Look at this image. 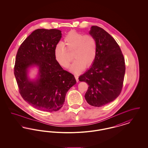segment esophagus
<instances>
[{"instance_id":"34e87169","label":"esophagus","mask_w":148,"mask_h":148,"mask_svg":"<svg viewBox=\"0 0 148 148\" xmlns=\"http://www.w3.org/2000/svg\"><path fill=\"white\" fill-rule=\"evenodd\" d=\"M74 77H75V79H76L77 82H78V81H79V79H78V77H78V75H77V74H75V75H74Z\"/></svg>"}]
</instances>
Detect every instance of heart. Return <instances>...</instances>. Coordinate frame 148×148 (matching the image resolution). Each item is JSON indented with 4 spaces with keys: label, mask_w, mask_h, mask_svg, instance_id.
Segmentation results:
<instances>
[{
    "label": "heart",
    "mask_w": 148,
    "mask_h": 148,
    "mask_svg": "<svg viewBox=\"0 0 148 148\" xmlns=\"http://www.w3.org/2000/svg\"><path fill=\"white\" fill-rule=\"evenodd\" d=\"M72 53L74 59L71 71L79 73L90 66L97 53V42L94 36L82 34L74 30L69 32L63 40V44H58L54 48V56L58 63L65 68L69 66L71 58L67 51Z\"/></svg>",
    "instance_id": "b5f03b06"
}]
</instances>
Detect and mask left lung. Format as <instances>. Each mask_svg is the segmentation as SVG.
Instances as JSON below:
<instances>
[{
    "label": "left lung",
    "mask_w": 148,
    "mask_h": 148,
    "mask_svg": "<svg viewBox=\"0 0 148 148\" xmlns=\"http://www.w3.org/2000/svg\"><path fill=\"white\" fill-rule=\"evenodd\" d=\"M89 34L97 42V56L90 69L79 80L89 85L85 94L87 103L101 107L113 101L121 92L125 60L119 45L105 30L92 26Z\"/></svg>",
    "instance_id": "obj_1"
}]
</instances>
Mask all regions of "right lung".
<instances>
[{"instance_id":"add662e5","label":"right lung","mask_w":148,"mask_h":148,"mask_svg":"<svg viewBox=\"0 0 148 148\" xmlns=\"http://www.w3.org/2000/svg\"><path fill=\"white\" fill-rule=\"evenodd\" d=\"M62 38L58 29H38L22 42L14 65V75L21 97L29 104L45 112H56L63 106L66 94L77 82L64 71L54 56ZM38 68V78L31 81L28 68Z\"/></svg>"}]
</instances>
